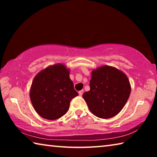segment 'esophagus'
<instances>
[{"label": "esophagus", "instance_id": "34e87169", "mask_svg": "<svg viewBox=\"0 0 157 157\" xmlns=\"http://www.w3.org/2000/svg\"><path fill=\"white\" fill-rule=\"evenodd\" d=\"M78 93H79V95H80V96H82V94H83V93H84V91L83 90H81V91H79Z\"/></svg>", "mask_w": 157, "mask_h": 157}]
</instances>
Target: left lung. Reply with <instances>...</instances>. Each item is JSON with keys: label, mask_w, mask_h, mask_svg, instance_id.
Segmentation results:
<instances>
[{"label": "left lung", "mask_w": 157, "mask_h": 157, "mask_svg": "<svg viewBox=\"0 0 157 157\" xmlns=\"http://www.w3.org/2000/svg\"><path fill=\"white\" fill-rule=\"evenodd\" d=\"M90 91L82 97L89 110L98 118L107 119L123 109L131 93V86L125 74L114 67L104 66L94 70Z\"/></svg>", "instance_id": "obj_1"}]
</instances>
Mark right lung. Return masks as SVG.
Returning a JSON list of instances; mask_svg holds the SVG:
<instances>
[{"label": "right lung", "mask_w": 157, "mask_h": 157, "mask_svg": "<svg viewBox=\"0 0 157 157\" xmlns=\"http://www.w3.org/2000/svg\"><path fill=\"white\" fill-rule=\"evenodd\" d=\"M79 94L69 77V70L58 63L39 72L32 83L30 96L42 118L56 120L67 112L73 98Z\"/></svg>", "instance_id": "1"}]
</instances>
